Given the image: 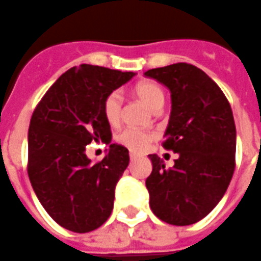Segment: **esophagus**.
<instances>
[{
    "label": "esophagus",
    "instance_id": "1",
    "mask_svg": "<svg viewBox=\"0 0 261 261\" xmlns=\"http://www.w3.org/2000/svg\"><path fill=\"white\" fill-rule=\"evenodd\" d=\"M129 157H130V161H135V160H137V157H139V155L135 154V153H130V154H129Z\"/></svg>",
    "mask_w": 261,
    "mask_h": 261
}]
</instances>
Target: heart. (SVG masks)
I'll return each mask as SVG.
<instances>
[{
    "instance_id": "heart-1",
    "label": "heart",
    "mask_w": 261,
    "mask_h": 261,
    "mask_svg": "<svg viewBox=\"0 0 261 261\" xmlns=\"http://www.w3.org/2000/svg\"><path fill=\"white\" fill-rule=\"evenodd\" d=\"M135 92L140 99L153 111H158L165 103V92L160 84L150 82V80H142L135 86ZM122 97L120 91L109 92L103 101V115L107 122L111 125L117 124L121 117L122 112ZM153 135L148 132H142L139 129L126 128L117 135V141L122 146L128 148L132 152H142L152 141Z\"/></svg>"
}]
</instances>
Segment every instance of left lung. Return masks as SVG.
<instances>
[{"instance_id":"1","label":"left lung","mask_w":261,"mask_h":261,"mask_svg":"<svg viewBox=\"0 0 261 261\" xmlns=\"http://www.w3.org/2000/svg\"><path fill=\"white\" fill-rule=\"evenodd\" d=\"M145 76L170 90L171 115L162 146L179 153L169 169L157 154H149V204L169 224L197 223L219 203L235 170L232 109L219 86L193 64L153 68Z\"/></svg>"}]
</instances>
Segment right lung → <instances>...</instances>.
<instances>
[{
	"mask_svg": "<svg viewBox=\"0 0 261 261\" xmlns=\"http://www.w3.org/2000/svg\"><path fill=\"white\" fill-rule=\"evenodd\" d=\"M135 76L106 67H72L44 93L29 126L28 174L44 210L73 232L96 230L113 208L116 184L129 164L128 149L112 144L101 161L86 155L87 144H109L104 97Z\"/></svg>",
	"mask_w": 261,
	"mask_h": 261,
	"instance_id": "obj_1",
	"label": "right lung"
}]
</instances>
